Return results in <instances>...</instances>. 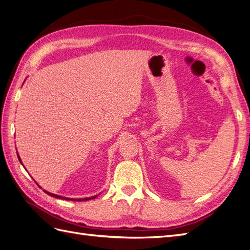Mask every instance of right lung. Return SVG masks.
Segmentation results:
<instances>
[{
	"label": "right lung",
	"mask_w": 250,
	"mask_h": 250,
	"mask_svg": "<svg viewBox=\"0 0 250 250\" xmlns=\"http://www.w3.org/2000/svg\"><path fill=\"white\" fill-rule=\"evenodd\" d=\"M17 154H18V153H17ZM18 158H19V161H20V163L22 164V161H21L20 156H19V154H18ZM22 165H23V164H22ZM43 191L45 192V193H47L48 195H50V196L56 197V198H61V200H66V201H77V202H82V201L93 200V198L97 197V195H95V196H92V197H85V198H69V197H65V196H61V195H57V194H54V193H50V192H48V191H46V190H43Z\"/></svg>",
	"instance_id": "right-lung-1"
}]
</instances>
